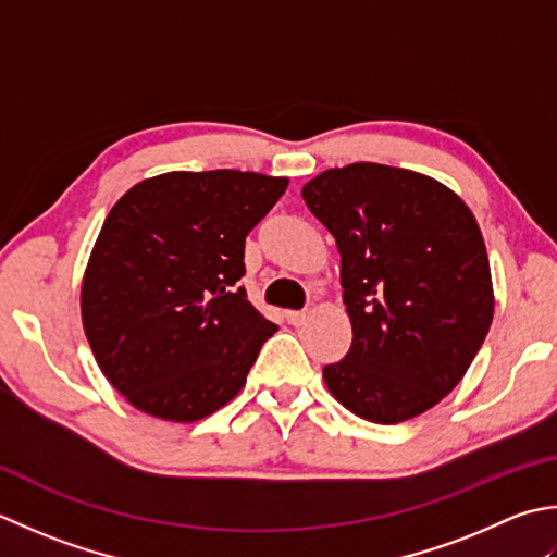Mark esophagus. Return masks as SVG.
I'll list each match as a JSON object with an SVG mask.
<instances>
[{"mask_svg": "<svg viewBox=\"0 0 557 557\" xmlns=\"http://www.w3.org/2000/svg\"><path fill=\"white\" fill-rule=\"evenodd\" d=\"M286 320L293 326H300V324H305V320H308V312H305V310H288Z\"/></svg>", "mask_w": 557, "mask_h": 557, "instance_id": "34e87169", "label": "esophagus"}]
</instances>
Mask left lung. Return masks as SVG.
I'll return each mask as SVG.
<instances>
[{
  "instance_id": "1",
  "label": "left lung",
  "mask_w": 557,
  "mask_h": 557,
  "mask_svg": "<svg viewBox=\"0 0 557 557\" xmlns=\"http://www.w3.org/2000/svg\"><path fill=\"white\" fill-rule=\"evenodd\" d=\"M334 235L354 326L324 366L334 399L370 423L425 413L457 387L493 322L479 223L449 187L413 170L350 163L302 187Z\"/></svg>"
}]
</instances>
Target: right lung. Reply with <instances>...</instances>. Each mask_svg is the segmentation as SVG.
Masks as SVG:
<instances>
[{
  "label": "right lung",
  "mask_w": 557,
  "mask_h": 557,
  "mask_svg": "<svg viewBox=\"0 0 557 557\" xmlns=\"http://www.w3.org/2000/svg\"><path fill=\"white\" fill-rule=\"evenodd\" d=\"M288 177L240 170L156 175L100 228L82 286V320L108 382L134 408L191 423L245 387L276 332L237 281L245 237Z\"/></svg>",
  "instance_id": "add662e5"
}]
</instances>
